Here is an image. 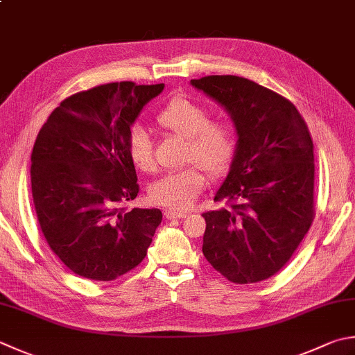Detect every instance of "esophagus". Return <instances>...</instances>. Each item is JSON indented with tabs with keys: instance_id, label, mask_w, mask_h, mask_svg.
Instances as JSON below:
<instances>
[{
	"instance_id": "1",
	"label": "esophagus",
	"mask_w": 355,
	"mask_h": 355,
	"mask_svg": "<svg viewBox=\"0 0 355 355\" xmlns=\"http://www.w3.org/2000/svg\"><path fill=\"white\" fill-rule=\"evenodd\" d=\"M187 211H176V210H166L165 211V218L166 219H179V218H185Z\"/></svg>"
}]
</instances>
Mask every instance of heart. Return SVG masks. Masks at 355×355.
<instances>
[{"label":"heart","instance_id":"obj_1","mask_svg":"<svg viewBox=\"0 0 355 355\" xmlns=\"http://www.w3.org/2000/svg\"><path fill=\"white\" fill-rule=\"evenodd\" d=\"M156 122L170 135L187 139L184 162L195 164L155 180L150 187V198L170 209L187 210L205 185L202 168L211 175L229 168L236 153V131L227 120H210V111L205 106L187 97L170 100L160 110ZM128 153L139 170L151 173L156 168L150 135L140 126L130 132Z\"/></svg>","mask_w":355,"mask_h":355}]
</instances>
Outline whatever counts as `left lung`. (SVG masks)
I'll return each instance as SVG.
<instances>
[{"mask_svg": "<svg viewBox=\"0 0 355 355\" xmlns=\"http://www.w3.org/2000/svg\"><path fill=\"white\" fill-rule=\"evenodd\" d=\"M191 86L230 116L238 144L215 200L204 213L202 252L229 282L258 283L291 259L313 219V144L298 110L249 78L209 76Z\"/></svg>", "mask_w": 355, "mask_h": 355, "instance_id": "left-lung-1", "label": "left lung"}]
</instances>
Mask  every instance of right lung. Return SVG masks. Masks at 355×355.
I'll return each instance as SVG.
<instances>
[{
	"label": "right lung",
	"mask_w": 355,
	"mask_h": 355,
	"mask_svg": "<svg viewBox=\"0 0 355 355\" xmlns=\"http://www.w3.org/2000/svg\"><path fill=\"white\" fill-rule=\"evenodd\" d=\"M160 85L108 83L63 100L31 156L32 198L52 252L77 275L111 282L142 263L162 223L159 209L125 211L139 193L131 126Z\"/></svg>",
	"instance_id": "obj_1"
}]
</instances>
